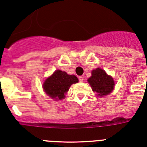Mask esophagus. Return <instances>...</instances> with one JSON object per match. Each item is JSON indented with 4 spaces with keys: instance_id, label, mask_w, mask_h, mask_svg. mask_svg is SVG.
<instances>
[{
    "instance_id": "esophagus-1",
    "label": "esophagus",
    "mask_w": 147,
    "mask_h": 147,
    "mask_svg": "<svg viewBox=\"0 0 147 147\" xmlns=\"http://www.w3.org/2000/svg\"><path fill=\"white\" fill-rule=\"evenodd\" d=\"M78 79H79L80 82H83V81H84V77H82V76H79V77H78Z\"/></svg>"
}]
</instances>
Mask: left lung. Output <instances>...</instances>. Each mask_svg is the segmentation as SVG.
I'll use <instances>...</instances> for the list:
<instances>
[{
  "label": "left lung",
  "mask_w": 147,
  "mask_h": 147,
  "mask_svg": "<svg viewBox=\"0 0 147 147\" xmlns=\"http://www.w3.org/2000/svg\"><path fill=\"white\" fill-rule=\"evenodd\" d=\"M88 82L92 90L101 96L109 94L115 84L111 76H108L104 70L99 68L92 70V76L88 79Z\"/></svg>",
  "instance_id": "8db88e82"
}]
</instances>
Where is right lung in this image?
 <instances>
[{"mask_svg":"<svg viewBox=\"0 0 147 147\" xmlns=\"http://www.w3.org/2000/svg\"><path fill=\"white\" fill-rule=\"evenodd\" d=\"M78 82L76 76L68 75L66 71L57 70L52 76L48 78L43 84V89L46 94L52 98L62 99L72 84Z\"/></svg>","mask_w":147,"mask_h":147,"instance_id":"right-lung-1","label":"right lung"}]
</instances>
